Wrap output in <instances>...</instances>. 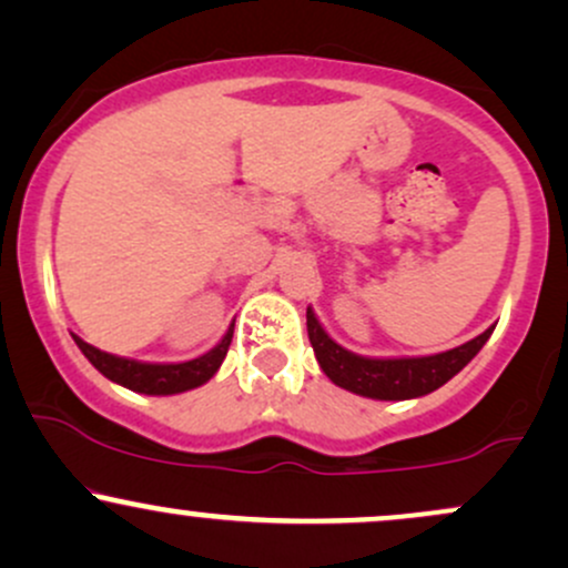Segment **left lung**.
<instances>
[{
  "label": "left lung",
  "instance_id": "1",
  "mask_svg": "<svg viewBox=\"0 0 568 568\" xmlns=\"http://www.w3.org/2000/svg\"><path fill=\"white\" fill-rule=\"evenodd\" d=\"M491 331L494 325L475 336L473 342L440 352V355L363 357L336 344L317 323L315 312L306 310V334H310V344L323 374L338 387L363 397H374V400H410V397H422L443 387L478 355Z\"/></svg>",
  "mask_w": 568,
  "mask_h": 568
}]
</instances>
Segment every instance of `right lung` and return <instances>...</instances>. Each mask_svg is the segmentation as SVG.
<instances>
[{
  "label": "right lung",
  "mask_w": 568,
  "mask_h": 568,
  "mask_svg": "<svg viewBox=\"0 0 568 568\" xmlns=\"http://www.w3.org/2000/svg\"><path fill=\"white\" fill-rule=\"evenodd\" d=\"M232 334L234 325H230L224 338L205 355L194 357V361L186 363H141V361H128V357H116L109 355V352L95 349L93 344L82 342L80 336H74L77 347L82 349V355L88 357L93 366L101 371L106 379H112L122 387L133 389V393H143V395H175V393H186V389L200 387L216 374L221 363H224L226 349L232 344Z\"/></svg>",
  "instance_id": "right-lung-1"
}]
</instances>
